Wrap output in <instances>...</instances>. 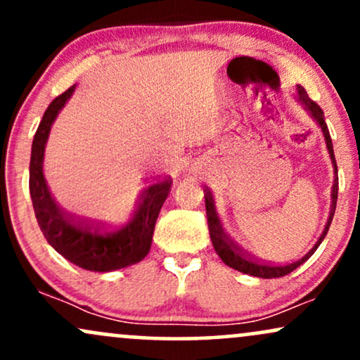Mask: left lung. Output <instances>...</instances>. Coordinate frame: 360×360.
Returning <instances> with one entry per match:
<instances>
[{"instance_id": "left-lung-1", "label": "left lung", "mask_w": 360, "mask_h": 360, "mask_svg": "<svg viewBox=\"0 0 360 360\" xmlns=\"http://www.w3.org/2000/svg\"><path fill=\"white\" fill-rule=\"evenodd\" d=\"M296 89H298L300 101L303 103L304 106H307L309 113L313 115V118H315L316 122H318V125L321 127V131H323V137H325V142H326V148H328L330 159H332L333 169H335V174H337L335 155H333V146H332V139H330L328 127H326L325 118H323V110H321L320 106H318L316 103L313 101L311 98L308 96V93H307V91H304L303 86H298V88H296ZM337 196H338V176H335V181H333V188H332V208H330L328 221H326L323 233L320 235V238H318V242L315 243V245H313V249L309 250L308 254L304 255V257H301L300 260H296V262L288 264V266H276V264L260 262V260L250 257V255H247L245 252H242L240 249H238L237 245H235V243H233L232 240H230L229 235H226L225 230H223V226H221V223H220V218H218V214H217V210H214L212 191H210L208 188H205L206 217H208L210 237H212V242H213L214 250H217V254L220 255V259L223 260V262H225L229 267H233L235 271L245 272V274L255 276V278H262V279L283 278V276H286V274H289V272L295 271L296 267H300L303 262H307V260H308L309 257H311L313 254H315V250L318 249V245H320L321 240H323V238H325L326 232H328L330 223H332V220H333V214H335V208H337Z\"/></svg>"}]
</instances>
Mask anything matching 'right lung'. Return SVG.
Masks as SVG:
<instances>
[{"mask_svg": "<svg viewBox=\"0 0 360 360\" xmlns=\"http://www.w3.org/2000/svg\"><path fill=\"white\" fill-rule=\"evenodd\" d=\"M76 86L59 94L45 110L35 131L30 157V196L35 217L47 242L62 257L86 271L108 272L137 264L150 250L160 208L171 191V177L157 179L143 191L134 217L117 229H106L68 214L52 198L44 177V150L49 131Z\"/></svg>", "mask_w": 360, "mask_h": 360, "instance_id": "add662e5", "label": "right lung"}]
</instances>
